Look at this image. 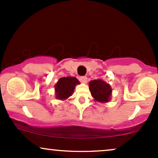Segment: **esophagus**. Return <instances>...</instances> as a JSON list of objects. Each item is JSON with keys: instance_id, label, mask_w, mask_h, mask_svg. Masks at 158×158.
<instances>
[{"instance_id": "34e87169", "label": "esophagus", "mask_w": 158, "mask_h": 158, "mask_svg": "<svg viewBox=\"0 0 158 158\" xmlns=\"http://www.w3.org/2000/svg\"><path fill=\"white\" fill-rule=\"evenodd\" d=\"M79 80H80L81 82L84 83V84H86V83L88 82V78H87V77H81L80 79H79Z\"/></svg>"}]
</instances>
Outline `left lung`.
<instances>
[{"label":"left lung","mask_w":158,"mask_h":158,"mask_svg":"<svg viewBox=\"0 0 158 158\" xmlns=\"http://www.w3.org/2000/svg\"><path fill=\"white\" fill-rule=\"evenodd\" d=\"M89 89L94 100L99 102H109L112 89L110 85L102 79H94L89 82Z\"/></svg>","instance_id":"obj_1"}]
</instances>
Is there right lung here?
<instances>
[{
    "label": "right lung",
    "mask_w": 158,
    "mask_h": 158,
    "mask_svg": "<svg viewBox=\"0 0 158 158\" xmlns=\"http://www.w3.org/2000/svg\"><path fill=\"white\" fill-rule=\"evenodd\" d=\"M79 83V81L75 77H68L59 79L55 85L56 98L60 100L68 99L73 94L76 85Z\"/></svg>",
    "instance_id": "obj_1"
}]
</instances>
